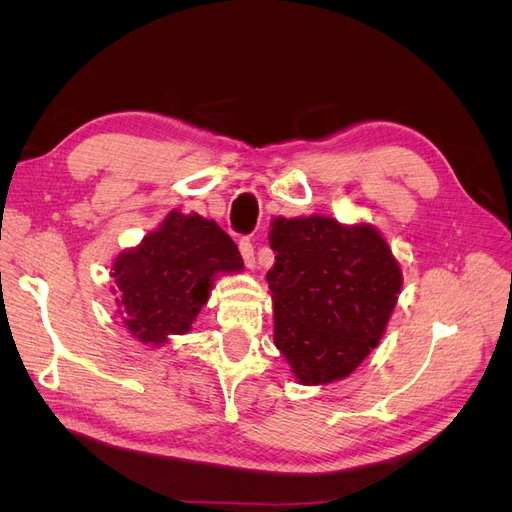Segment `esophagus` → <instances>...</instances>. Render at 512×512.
<instances>
[{
	"label": "esophagus",
	"mask_w": 512,
	"mask_h": 512,
	"mask_svg": "<svg viewBox=\"0 0 512 512\" xmlns=\"http://www.w3.org/2000/svg\"><path fill=\"white\" fill-rule=\"evenodd\" d=\"M239 250H241V256H243V262L247 269H254L256 267V258H254V245L250 239H241L239 241Z\"/></svg>",
	"instance_id": "esophagus-1"
}]
</instances>
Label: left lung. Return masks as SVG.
<instances>
[{"label":"left lung","instance_id":"1","mask_svg":"<svg viewBox=\"0 0 512 512\" xmlns=\"http://www.w3.org/2000/svg\"><path fill=\"white\" fill-rule=\"evenodd\" d=\"M273 344L305 386L348 378L389 327L404 275L382 232L329 215L273 218Z\"/></svg>","mask_w":512,"mask_h":512}]
</instances>
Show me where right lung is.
I'll use <instances>...</instances> for the list:
<instances>
[{"label":"right lung","instance_id":"obj_1","mask_svg":"<svg viewBox=\"0 0 512 512\" xmlns=\"http://www.w3.org/2000/svg\"><path fill=\"white\" fill-rule=\"evenodd\" d=\"M241 269L235 241L218 224L173 209L141 243L115 256V314L136 342L160 348L173 335L192 331L215 277Z\"/></svg>","mask_w":512,"mask_h":512}]
</instances>
